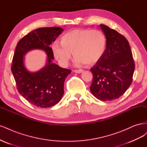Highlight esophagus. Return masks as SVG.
<instances>
[{
	"label": "esophagus",
	"mask_w": 147,
	"mask_h": 147,
	"mask_svg": "<svg viewBox=\"0 0 147 147\" xmlns=\"http://www.w3.org/2000/svg\"><path fill=\"white\" fill-rule=\"evenodd\" d=\"M83 69H75L74 70V73H80L83 72Z\"/></svg>",
	"instance_id": "esophagus-1"
}]
</instances>
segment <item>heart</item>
<instances>
[{
  "instance_id": "1",
  "label": "heart",
  "mask_w": 147,
  "mask_h": 147,
  "mask_svg": "<svg viewBox=\"0 0 147 147\" xmlns=\"http://www.w3.org/2000/svg\"><path fill=\"white\" fill-rule=\"evenodd\" d=\"M60 46L57 42L52 45L54 57L59 63L66 67L73 53L75 63L93 65L105 54L107 40L104 33L97 29H74L61 36Z\"/></svg>"
}]
</instances>
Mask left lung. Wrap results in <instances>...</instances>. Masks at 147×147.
<instances>
[{
	"label": "left lung",
	"instance_id": "obj_1",
	"mask_svg": "<svg viewBox=\"0 0 147 147\" xmlns=\"http://www.w3.org/2000/svg\"><path fill=\"white\" fill-rule=\"evenodd\" d=\"M100 27L107 46L101 59L90 69L93 78L90 89L96 98L111 101L123 95L131 86L135 64L126 38L105 25Z\"/></svg>",
	"mask_w": 147,
	"mask_h": 147
}]
</instances>
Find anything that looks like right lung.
Returning a JSON list of instances; mask_svg holds the SVG:
<instances>
[{
    "mask_svg": "<svg viewBox=\"0 0 147 147\" xmlns=\"http://www.w3.org/2000/svg\"><path fill=\"white\" fill-rule=\"evenodd\" d=\"M63 31L59 27L39 28L24 36L17 44L11 71L19 93L35 106L50 107L56 105L63 95L65 80L71 70L52 63L54 54L49 46ZM34 49L45 50L49 57L43 69L30 73L23 65V55Z\"/></svg>",
    "mask_w": 147,
    "mask_h": 147,
    "instance_id": "obj_1",
    "label": "right lung"
}]
</instances>
